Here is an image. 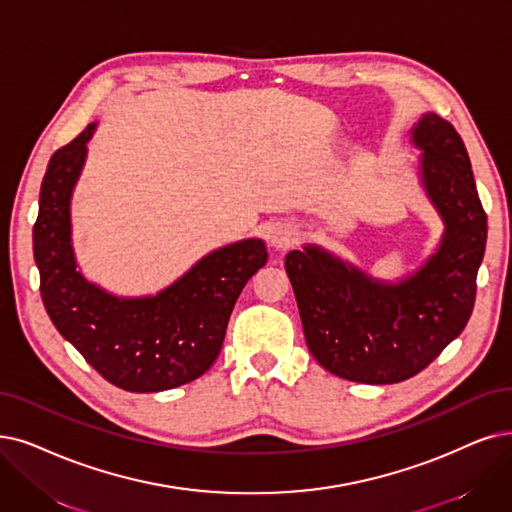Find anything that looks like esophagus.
Here are the masks:
<instances>
[{
    "instance_id": "esophagus-1",
    "label": "esophagus",
    "mask_w": 512,
    "mask_h": 512,
    "mask_svg": "<svg viewBox=\"0 0 512 512\" xmlns=\"http://www.w3.org/2000/svg\"><path fill=\"white\" fill-rule=\"evenodd\" d=\"M296 241V231L290 229V227H277L273 233H271V243L275 245L277 250H285L290 248V245Z\"/></svg>"
}]
</instances>
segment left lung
Returning a JSON list of instances; mask_svg holds the SVG:
<instances>
[{
	"label": "left lung",
	"mask_w": 512,
	"mask_h": 512,
	"mask_svg": "<svg viewBox=\"0 0 512 512\" xmlns=\"http://www.w3.org/2000/svg\"><path fill=\"white\" fill-rule=\"evenodd\" d=\"M424 187L445 220L439 252L399 285H380L317 248L290 252V275L309 351L344 380L393 384L420 374L473 313L487 214L464 142L435 113L420 119Z\"/></svg>",
	"instance_id": "left-lung-1"
}]
</instances>
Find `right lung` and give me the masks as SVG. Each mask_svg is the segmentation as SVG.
<instances>
[{"mask_svg":"<svg viewBox=\"0 0 512 512\" xmlns=\"http://www.w3.org/2000/svg\"><path fill=\"white\" fill-rule=\"evenodd\" d=\"M92 130L60 147L42 180L33 224L39 292L56 330L102 378L130 393L168 391L210 370L243 285L269 254L260 239L227 245L153 298L119 300L88 283L69 243V197Z\"/></svg>","mask_w":512,"mask_h":512,"instance_id":"1","label":"right lung"}]
</instances>
